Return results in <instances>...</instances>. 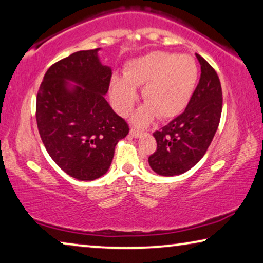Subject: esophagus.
Returning <instances> with one entry per match:
<instances>
[{
	"label": "esophagus",
	"mask_w": 263,
	"mask_h": 263,
	"mask_svg": "<svg viewBox=\"0 0 263 263\" xmlns=\"http://www.w3.org/2000/svg\"><path fill=\"white\" fill-rule=\"evenodd\" d=\"M142 135H143V132L139 130H136V128H131L130 130V136L133 137V138H138V137H140Z\"/></svg>",
	"instance_id": "1"
}]
</instances>
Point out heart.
Masks as SVG:
<instances>
[{"mask_svg": "<svg viewBox=\"0 0 263 263\" xmlns=\"http://www.w3.org/2000/svg\"><path fill=\"white\" fill-rule=\"evenodd\" d=\"M198 82V66L191 56L154 51L128 63L124 77L113 76L110 98L120 116H127L142 88L145 105L137 110L133 123L147 125L155 117L169 119L186 108Z\"/></svg>", "mask_w": 263, "mask_h": 263, "instance_id": "heart-1", "label": "heart"}]
</instances>
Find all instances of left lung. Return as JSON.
<instances>
[{"label":"left lung","mask_w":263,"mask_h":263,"mask_svg":"<svg viewBox=\"0 0 263 263\" xmlns=\"http://www.w3.org/2000/svg\"><path fill=\"white\" fill-rule=\"evenodd\" d=\"M197 88L183 113L154 133L157 149L149 157L158 175L174 176L193 168L206 154L219 125L223 98L219 77L204 58Z\"/></svg>","instance_id":"1"}]
</instances>
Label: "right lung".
Instances as JSON below:
<instances>
[{
	"label": "right lung",
	"mask_w": 263,
	"mask_h": 263,
	"mask_svg": "<svg viewBox=\"0 0 263 263\" xmlns=\"http://www.w3.org/2000/svg\"><path fill=\"white\" fill-rule=\"evenodd\" d=\"M99 50L77 51L51 65L36 95V125L47 153L81 181L105 175L130 131L105 99L112 69L101 64Z\"/></svg>",
	"instance_id": "obj_1"
}]
</instances>
